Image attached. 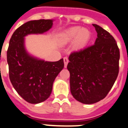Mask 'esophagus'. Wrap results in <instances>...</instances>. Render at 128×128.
<instances>
[{
  "label": "esophagus",
  "instance_id": "34e87169",
  "mask_svg": "<svg viewBox=\"0 0 128 128\" xmlns=\"http://www.w3.org/2000/svg\"><path fill=\"white\" fill-rule=\"evenodd\" d=\"M69 60H68V58L67 57H64V67L66 68L67 66V64L68 63Z\"/></svg>",
  "mask_w": 128,
  "mask_h": 128
}]
</instances>
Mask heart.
Masks as SVG:
<instances>
[{
	"label": "heart",
	"instance_id": "heart-1",
	"mask_svg": "<svg viewBox=\"0 0 128 128\" xmlns=\"http://www.w3.org/2000/svg\"><path fill=\"white\" fill-rule=\"evenodd\" d=\"M90 32L88 30L75 26L66 30L60 35V41L63 44H67L74 40L73 46L76 50L82 48L88 42Z\"/></svg>",
	"mask_w": 128,
	"mask_h": 128
}]
</instances>
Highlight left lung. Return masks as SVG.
I'll use <instances>...</instances> for the list:
<instances>
[{
	"instance_id": "1",
	"label": "left lung",
	"mask_w": 128,
	"mask_h": 128,
	"mask_svg": "<svg viewBox=\"0 0 128 128\" xmlns=\"http://www.w3.org/2000/svg\"><path fill=\"white\" fill-rule=\"evenodd\" d=\"M95 44L69 56L70 90L76 100L91 104L102 100L111 90L119 71L120 52L110 33L96 24Z\"/></svg>"
}]
</instances>
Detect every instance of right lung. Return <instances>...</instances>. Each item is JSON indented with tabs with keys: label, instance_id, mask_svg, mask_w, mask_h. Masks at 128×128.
<instances>
[{
	"label": "right lung",
	"instance_id": "obj_1",
	"mask_svg": "<svg viewBox=\"0 0 128 128\" xmlns=\"http://www.w3.org/2000/svg\"><path fill=\"white\" fill-rule=\"evenodd\" d=\"M52 25L53 20L29 21L16 29L10 40L7 51L10 79L18 95L31 104L48 98L53 82L64 64L63 58L48 62L29 55L24 46V36L44 33Z\"/></svg>",
	"mask_w": 128,
	"mask_h": 128
}]
</instances>
